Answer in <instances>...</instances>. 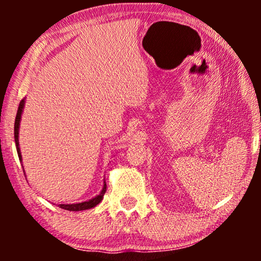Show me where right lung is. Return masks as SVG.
Wrapping results in <instances>:
<instances>
[{
  "label": "right lung",
  "instance_id": "add662e5",
  "mask_svg": "<svg viewBox=\"0 0 261 261\" xmlns=\"http://www.w3.org/2000/svg\"><path fill=\"white\" fill-rule=\"evenodd\" d=\"M24 106V99H21L19 108H17V114L15 117V123H14V138H15V145H16V151L17 154H19V158L21 160V152L19 148V126H20V120H21V114H22V109ZM107 190V184L105 183V187H103L101 194L98 196H96L95 198L90 199L88 202H82V203H76V204H59V208L65 209V210H70V212H81V210H87L90 208H94L98 204L99 202L103 199V196L106 194Z\"/></svg>",
  "mask_w": 261,
  "mask_h": 261
}]
</instances>
